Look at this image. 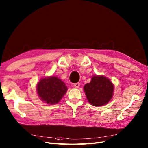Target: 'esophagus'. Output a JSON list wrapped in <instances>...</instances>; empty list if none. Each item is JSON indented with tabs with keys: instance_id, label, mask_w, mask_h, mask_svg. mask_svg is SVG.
<instances>
[{
	"instance_id": "34e87169",
	"label": "esophagus",
	"mask_w": 148,
	"mask_h": 148,
	"mask_svg": "<svg viewBox=\"0 0 148 148\" xmlns=\"http://www.w3.org/2000/svg\"><path fill=\"white\" fill-rule=\"evenodd\" d=\"M74 88H78L80 86V83H75V84H74Z\"/></svg>"
}]
</instances>
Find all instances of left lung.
Listing matches in <instances>:
<instances>
[{"label": "left lung", "instance_id": "left-lung-1", "mask_svg": "<svg viewBox=\"0 0 148 148\" xmlns=\"http://www.w3.org/2000/svg\"><path fill=\"white\" fill-rule=\"evenodd\" d=\"M83 88L90 104L99 107L107 104L111 100L114 86L108 77L96 75L92 77L90 82L86 84Z\"/></svg>", "mask_w": 148, "mask_h": 148}]
</instances>
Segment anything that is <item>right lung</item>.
I'll return each instance as SVG.
<instances>
[{
	"instance_id": "add662e5",
	"label": "right lung",
	"mask_w": 148,
	"mask_h": 148,
	"mask_svg": "<svg viewBox=\"0 0 148 148\" xmlns=\"http://www.w3.org/2000/svg\"><path fill=\"white\" fill-rule=\"evenodd\" d=\"M68 90L67 86L56 76H45L37 84L36 90L40 99L46 103L54 105L58 103Z\"/></svg>"
}]
</instances>
